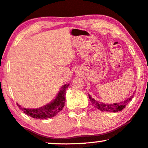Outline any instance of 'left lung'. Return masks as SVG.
Segmentation results:
<instances>
[{"label": "left lung", "instance_id": "8db88e82", "mask_svg": "<svg viewBox=\"0 0 148 148\" xmlns=\"http://www.w3.org/2000/svg\"><path fill=\"white\" fill-rule=\"evenodd\" d=\"M89 96V99L90 100L92 104L95 107L98 108L99 110L101 111H106V112H116L118 111H121L123 110L125 107V106L128 104V103L132 100L133 97L131 96L130 98L125 99L124 101L120 102L118 103H113V104H104V103H100L99 101H97L94 99H92L90 95Z\"/></svg>", "mask_w": 148, "mask_h": 148}]
</instances>
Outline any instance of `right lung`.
Listing matches in <instances>:
<instances>
[{"instance_id":"right-lung-1","label":"right lung","mask_w":148,"mask_h":148,"mask_svg":"<svg viewBox=\"0 0 148 148\" xmlns=\"http://www.w3.org/2000/svg\"><path fill=\"white\" fill-rule=\"evenodd\" d=\"M69 86V84L63 86L54 101L42 108L37 109H27L21 107L18 103L17 106L25 114L28 116H30L31 117L34 119H41L51 118L53 116H56L58 112L62 110L63 107L64 106L66 89L68 88Z\"/></svg>"}]
</instances>
